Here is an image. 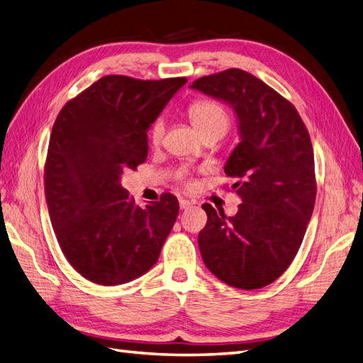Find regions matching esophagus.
<instances>
[{
	"instance_id": "esophagus-1",
	"label": "esophagus",
	"mask_w": 363,
	"mask_h": 363,
	"mask_svg": "<svg viewBox=\"0 0 363 363\" xmlns=\"http://www.w3.org/2000/svg\"><path fill=\"white\" fill-rule=\"evenodd\" d=\"M179 204H180V208H189L192 206V203L189 200H183V199H180Z\"/></svg>"
}]
</instances>
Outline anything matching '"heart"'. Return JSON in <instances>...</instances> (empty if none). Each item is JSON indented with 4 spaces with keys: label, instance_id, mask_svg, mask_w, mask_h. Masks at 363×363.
<instances>
[{
    "label": "heart",
    "instance_id": "obj_1",
    "mask_svg": "<svg viewBox=\"0 0 363 363\" xmlns=\"http://www.w3.org/2000/svg\"><path fill=\"white\" fill-rule=\"evenodd\" d=\"M189 116L195 127L200 130L203 136L207 135H221L224 136L230 127V113L223 103H219L213 98H201L189 106ZM164 136V119L157 118L150 125L148 139L151 145L159 147L163 142ZM186 184H189L186 182Z\"/></svg>",
    "mask_w": 363,
    "mask_h": 363
}]
</instances>
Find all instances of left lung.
I'll return each instance as SVG.
<instances>
[{
	"label": "left lung",
	"mask_w": 363,
	"mask_h": 363,
	"mask_svg": "<svg viewBox=\"0 0 363 363\" xmlns=\"http://www.w3.org/2000/svg\"><path fill=\"white\" fill-rule=\"evenodd\" d=\"M194 89L232 104L240 140L224 171L242 203L235 216L203 204L199 247L207 269L239 289H260L288 269L316 199L313 148L300 113L252 74L232 68L200 77Z\"/></svg>",
	"instance_id": "left-lung-1"
}]
</instances>
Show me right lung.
I'll return each mask as SVG.
<instances>
[{
	"label": "right lung",
	"instance_id": "right-lung-1",
	"mask_svg": "<svg viewBox=\"0 0 363 363\" xmlns=\"http://www.w3.org/2000/svg\"><path fill=\"white\" fill-rule=\"evenodd\" d=\"M184 77L106 75L62 107L43 171L57 242L84 279L115 286L145 274L179 215L172 194L144 208L121 186L148 156L147 130Z\"/></svg>",
	"mask_w": 363,
	"mask_h": 363
}]
</instances>
